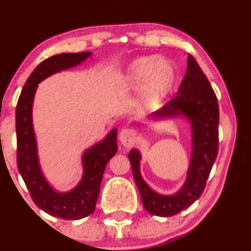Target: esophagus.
Here are the masks:
<instances>
[{"label": "esophagus", "instance_id": "obj_1", "mask_svg": "<svg viewBox=\"0 0 251 251\" xmlns=\"http://www.w3.org/2000/svg\"><path fill=\"white\" fill-rule=\"evenodd\" d=\"M119 139L124 146L129 148V146L133 145L135 139H137V133H135L134 129L132 128H124L122 129V132H120Z\"/></svg>", "mask_w": 251, "mask_h": 251}]
</instances>
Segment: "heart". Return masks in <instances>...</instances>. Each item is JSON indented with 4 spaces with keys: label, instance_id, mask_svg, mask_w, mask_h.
<instances>
[{
    "label": "heart",
    "instance_id": "heart-1",
    "mask_svg": "<svg viewBox=\"0 0 251 251\" xmlns=\"http://www.w3.org/2000/svg\"><path fill=\"white\" fill-rule=\"evenodd\" d=\"M176 80L175 68L168 61L154 57L135 60L129 67L127 81L134 87H143L149 106H157L168 96Z\"/></svg>",
    "mask_w": 251,
    "mask_h": 251
}]
</instances>
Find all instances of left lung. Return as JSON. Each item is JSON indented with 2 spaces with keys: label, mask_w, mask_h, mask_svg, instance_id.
Returning <instances> with one entry per match:
<instances>
[{
  "label": "left lung",
  "mask_w": 251,
  "mask_h": 251,
  "mask_svg": "<svg viewBox=\"0 0 251 251\" xmlns=\"http://www.w3.org/2000/svg\"><path fill=\"white\" fill-rule=\"evenodd\" d=\"M179 114L186 116L191 122L194 139L188 178L179 192L174 196H162L150 189L140 176L139 152L137 150H131L128 153L132 172L139 189L144 208L150 214L160 217L177 215L201 197L218 153L220 111L217 97L208 77L192 55L188 57V71L177 94L159 111L155 112L154 117Z\"/></svg>",
  "instance_id": "1"
}]
</instances>
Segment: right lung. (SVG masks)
<instances>
[{"mask_svg":"<svg viewBox=\"0 0 251 251\" xmlns=\"http://www.w3.org/2000/svg\"><path fill=\"white\" fill-rule=\"evenodd\" d=\"M91 55L81 53L56 54L43 60L25 81L16 105V162L25 186L34 203L54 217L80 220L94 211L103 171L108 160L117 153L116 128L101 143L86 151L83 155V177L79 185L67 194H59L50 188L41 174L36 155V143L31 125V105L37 83L62 70L74 67Z\"/></svg>","mask_w":251,"mask_h":251,"instance_id":"1","label":"right lung"}]
</instances>
